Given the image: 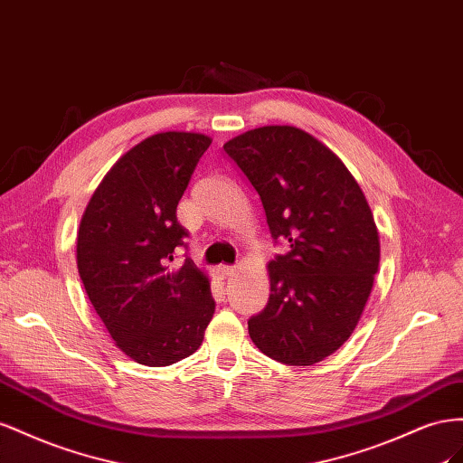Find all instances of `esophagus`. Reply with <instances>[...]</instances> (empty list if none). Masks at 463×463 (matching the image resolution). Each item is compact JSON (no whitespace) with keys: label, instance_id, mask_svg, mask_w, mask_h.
Listing matches in <instances>:
<instances>
[{"label":"esophagus","instance_id":"1","mask_svg":"<svg viewBox=\"0 0 463 463\" xmlns=\"http://www.w3.org/2000/svg\"><path fill=\"white\" fill-rule=\"evenodd\" d=\"M217 273L222 277V279H227V277H231L234 273V268H231V266H219Z\"/></svg>","mask_w":463,"mask_h":463}]
</instances>
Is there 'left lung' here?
<instances>
[{
	"label": "left lung",
	"mask_w": 463,
	"mask_h": 463,
	"mask_svg": "<svg viewBox=\"0 0 463 463\" xmlns=\"http://www.w3.org/2000/svg\"><path fill=\"white\" fill-rule=\"evenodd\" d=\"M258 192L271 239L269 300L248 320L269 359L310 366L356 327L380 261L373 211L341 158L293 126H263L222 145Z\"/></svg>",
	"instance_id": "left-lung-1"
}]
</instances>
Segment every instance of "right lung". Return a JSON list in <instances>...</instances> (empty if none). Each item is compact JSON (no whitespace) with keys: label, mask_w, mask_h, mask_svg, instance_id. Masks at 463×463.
<instances>
[{"label":"right lung","mask_w":463,"mask_h":463,"mask_svg":"<svg viewBox=\"0 0 463 463\" xmlns=\"http://www.w3.org/2000/svg\"><path fill=\"white\" fill-rule=\"evenodd\" d=\"M211 137L163 131L102 178L77 232V269L92 308L129 359L168 366L200 349L215 312L207 275L186 258L176 207Z\"/></svg>","instance_id":"add662e5"}]
</instances>
